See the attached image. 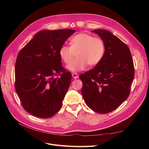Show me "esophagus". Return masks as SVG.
<instances>
[{
  "label": "esophagus",
  "mask_w": 149,
  "mask_h": 149,
  "mask_svg": "<svg viewBox=\"0 0 149 149\" xmlns=\"http://www.w3.org/2000/svg\"><path fill=\"white\" fill-rule=\"evenodd\" d=\"M72 76H73V79H74L78 78V74L77 73H72Z\"/></svg>",
  "instance_id": "1"
}]
</instances>
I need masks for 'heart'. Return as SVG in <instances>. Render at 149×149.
<instances>
[{
    "instance_id": "1",
    "label": "heart",
    "mask_w": 149,
    "mask_h": 149,
    "mask_svg": "<svg viewBox=\"0 0 149 149\" xmlns=\"http://www.w3.org/2000/svg\"><path fill=\"white\" fill-rule=\"evenodd\" d=\"M70 47L63 45L59 49V55L65 63L68 64L77 54L78 58L67 66L73 72L86 69L88 65L94 66L102 60L105 53V43L99 37L85 33L74 35L70 40Z\"/></svg>"
}]
</instances>
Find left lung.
I'll return each instance as SVG.
<instances>
[{
    "instance_id": "obj_1",
    "label": "left lung",
    "mask_w": 149,
    "mask_h": 149,
    "mask_svg": "<svg viewBox=\"0 0 149 149\" xmlns=\"http://www.w3.org/2000/svg\"><path fill=\"white\" fill-rule=\"evenodd\" d=\"M105 43L101 61L93 69L79 76L82 95L87 106L100 114L116 109L130 94L134 78V66L128 46L110 31L98 29Z\"/></svg>"
}]
</instances>
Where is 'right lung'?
<instances>
[{"mask_svg":"<svg viewBox=\"0 0 149 149\" xmlns=\"http://www.w3.org/2000/svg\"><path fill=\"white\" fill-rule=\"evenodd\" d=\"M74 32L72 29L40 31L18 54L15 90L22 107L33 116L47 119L61 109L71 74L61 65L59 49Z\"/></svg>","mask_w":149,"mask_h":149,"instance_id":"add662e5","label":"right lung"}]
</instances>
